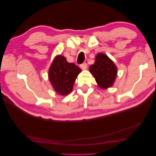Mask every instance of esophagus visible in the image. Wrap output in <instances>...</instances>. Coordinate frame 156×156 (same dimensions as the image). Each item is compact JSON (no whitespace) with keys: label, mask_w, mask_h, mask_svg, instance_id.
<instances>
[{"label":"esophagus","mask_w":156,"mask_h":156,"mask_svg":"<svg viewBox=\"0 0 156 156\" xmlns=\"http://www.w3.org/2000/svg\"><path fill=\"white\" fill-rule=\"evenodd\" d=\"M80 68L82 69V70H86V68H87V64H86V63H83L82 64L80 65Z\"/></svg>","instance_id":"esophagus-1"}]
</instances>
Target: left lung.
Here are the masks:
<instances>
[{
	"mask_svg": "<svg viewBox=\"0 0 156 156\" xmlns=\"http://www.w3.org/2000/svg\"><path fill=\"white\" fill-rule=\"evenodd\" d=\"M90 72L100 88H107L113 85L116 77L117 68L114 62L104 54L95 56V61L90 66Z\"/></svg>",
	"mask_w": 156,
	"mask_h": 156,
	"instance_id": "8db88e82",
	"label": "left lung"
}]
</instances>
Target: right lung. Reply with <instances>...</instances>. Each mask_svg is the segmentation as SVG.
<instances>
[{
	"mask_svg": "<svg viewBox=\"0 0 156 156\" xmlns=\"http://www.w3.org/2000/svg\"><path fill=\"white\" fill-rule=\"evenodd\" d=\"M81 69L75 63H70L64 56L55 57L49 70V80L55 91L61 95H67L73 90L76 76Z\"/></svg>",
	"mask_w": 156,
	"mask_h": 156,
	"instance_id": "obj_1",
	"label": "right lung"
}]
</instances>
